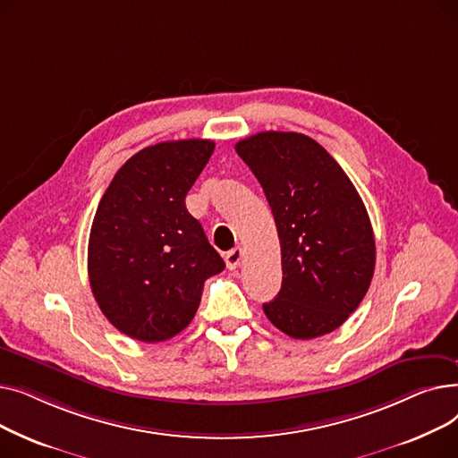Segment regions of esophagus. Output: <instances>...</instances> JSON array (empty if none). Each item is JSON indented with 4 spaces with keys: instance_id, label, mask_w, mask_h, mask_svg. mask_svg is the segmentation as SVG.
<instances>
[{
    "instance_id": "obj_1",
    "label": "esophagus",
    "mask_w": 458,
    "mask_h": 458,
    "mask_svg": "<svg viewBox=\"0 0 458 458\" xmlns=\"http://www.w3.org/2000/svg\"><path fill=\"white\" fill-rule=\"evenodd\" d=\"M225 259H226V267L228 269H237L239 263H242V259H243V249L237 247V249L230 250Z\"/></svg>"
}]
</instances>
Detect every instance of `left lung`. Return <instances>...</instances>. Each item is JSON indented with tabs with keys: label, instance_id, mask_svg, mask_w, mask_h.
<instances>
[{
	"label": "left lung",
	"instance_id": "left-lung-1",
	"mask_svg": "<svg viewBox=\"0 0 458 458\" xmlns=\"http://www.w3.org/2000/svg\"><path fill=\"white\" fill-rule=\"evenodd\" d=\"M271 206L282 250V287L263 304L295 340L342 327L375 271L369 215L344 168L311 137L261 131L235 144Z\"/></svg>",
	"mask_w": 458,
	"mask_h": 458
}]
</instances>
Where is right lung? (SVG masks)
<instances>
[{
  "label": "right lung",
  "instance_id": "right-lung-1",
  "mask_svg": "<svg viewBox=\"0 0 458 458\" xmlns=\"http://www.w3.org/2000/svg\"><path fill=\"white\" fill-rule=\"evenodd\" d=\"M215 150L208 139L165 140L118 168L89 237L92 295L133 340L173 338L195 318L204 282L225 269L185 208L187 191Z\"/></svg>",
  "mask_w": 458,
  "mask_h": 458
}]
</instances>
